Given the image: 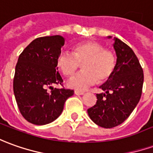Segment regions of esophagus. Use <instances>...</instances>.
Instances as JSON below:
<instances>
[{
  "label": "esophagus",
  "mask_w": 153,
  "mask_h": 153,
  "mask_svg": "<svg viewBox=\"0 0 153 153\" xmlns=\"http://www.w3.org/2000/svg\"><path fill=\"white\" fill-rule=\"evenodd\" d=\"M74 94L76 95H83L84 94V91H80V90H77V89H75L74 90Z\"/></svg>",
  "instance_id": "esophagus-1"
}]
</instances>
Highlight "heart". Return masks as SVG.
Returning <instances> with one entry per match:
<instances>
[{"label": "heart", "instance_id": "heart-1", "mask_svg": "<svg viewBox=\"0 0 153 153\" xmlns=\"http://www.w3.org/2000/svg\"><path fill=\"white\" fill-rule=\"evenodd\" d=\"M72 52H60L56 63L66 77L72 76L82 64L83 71L69 80V86L77 90H84L98 81H107L116 69L115 54L98 42L86 41L75 45Z\"/></svg>", "mask_w": 153, "mask_h": 153}]
</instances>
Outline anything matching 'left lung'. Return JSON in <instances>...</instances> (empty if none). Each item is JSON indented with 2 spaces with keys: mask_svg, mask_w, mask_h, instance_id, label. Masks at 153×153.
Returning a JSON list of instances; mask_svg holds the SVG:
<instances>
[{
  "mask_svg": "<svg viewBox=\"0 0 153 153\" xmlns=\"http://www.w3.org/2000/svg\"><path fill=\"white\" fill-rule=\"evenodd\" d=\"M117 65L113 75L100 86L96 104L88 109L94 123L104 128L123 123L138 103L143 92V70L132 49L114 38Z\"/></svg>",
  "mask_w": 153,
  "mask_h": 153,
  "instance_id": "left-lung-1",
  "label": "left lung"
}]
</instances>
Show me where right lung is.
I'll use <instances>...</instances> for the list:
<instances>
[{
  "mask_svg": "<svg viewBox=\"0 0 153 153\" xmlns=\"http://www.w3.org/2000/svg\"><path fill=\"white\" fill-rule=\"evenodd\" d=\"M65 45L61 36L39 37L20 54L15 71L13 90L21 115L29 123L45 125L61 114L74 90L63 87L56 59ZM51 89V91H49Z\"/></svg>",
  "mask_w": 153,
  "mask_h": 153,
  "instance_id": "add662e5",
  "label": "right lung"
}]
</instances>
